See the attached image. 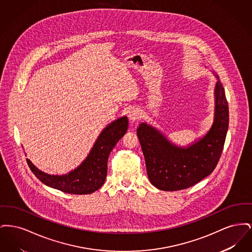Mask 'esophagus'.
I'll return each mask as SVG.
<instances>
[{
  "instance_id": "1",
  "label": "esophagus",
  "mask_w": 252,
  "mask_h": 252,
  "mask_svg": "<svg viewBox=\"0 0 252 252\" xmlns=\"http://www.w3.org/2000/svg\"><path fill=\"white\" fill-rule=\"evenodd\" d=\"M141 118H142V112H141L140 109L133 108L131 110H129V112H128V119H129L131 123L138 122Z\"/></svg>"
}]
</instances>
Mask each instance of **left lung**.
I'll return each mask as SVG.
<instances>
[{"instance_id":"1","label":"left lung","mask_w":252,"mask_h":252,"mask_svg":"<svg viewBox=\"0 0 252 252\" xmlns=\"http://www.w3.org/2000/svg\"><path fill=\"white\" fill-rule=\"evenodd\" d=\"M216 76L215 122L206 136L195 144L187 148L177 147L147 124L138 127L147 176L158 189L171 192L187 189L216 167L228 132V106L224 88L219 76Z\"/></svg>"}]
</instances>
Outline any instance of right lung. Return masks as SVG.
Here are the masks:
<instances>
[{
    "label": "right lung",
    "instance_id": "add662e5",
    "mask_svg": "<svg viewBox=\"0 0 252 252\" xmlns=\"http://www.w3.org/2000/svg\"><path fill=\"white\" fill-rule=\"evenodd\" d=\"M128 126L126 117L112 122L101 132L92 151L79 167L64 176L47 175L27 158V164L38 180L61 192L87 194L95 192L104 184L108 174L109 153L126 134Z\"/></svg>",
    "mask_w": 252,
    "mask_h": 252
}]
</instances>
